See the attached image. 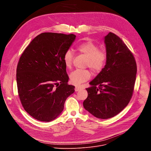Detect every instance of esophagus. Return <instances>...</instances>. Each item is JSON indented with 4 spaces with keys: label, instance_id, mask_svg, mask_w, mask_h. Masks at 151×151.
Instances as JSON below:
<instances>
[{
    "label": "esophagus",
    "instance_id": "obj_1",
    "mask_svg": "<svg viewBox=\"0 0 151 151\" xmlns=\"http://www.w3.org/2000/svg\"><path fill=\"white\" fill-rule=\"evenodd\" d=\"M81 89H82L81 87H78V86H76V87H75V91H78L81 90Z\"/></svg>",
    "mask_w": 151,
    "mask_h": 151
}]
</instances>
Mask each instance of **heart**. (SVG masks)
<instances>
[{
    "label": "heart",
    "instance_id": "b5f03b06",
    "mask_svg": "<svg viewBox=\"0 0 151 151\" xmlns=\"http://www.w3.org/2000/svg\"><path fill=\"white\" fill-rule=\"evenodd\" d=\"M77 50L87 57L86 66L89 67L94 73H99L103 69L107 61V55L106 52L100 50L99 45L93 42L87 41L78 45ZM73 58V55L70 50H68L64 54L63 60L67 68H71ZM90 78L91 73L88 70L77 69L70 75V82L75 85H80L89 80Z\"/></svg>",
    "mask_w": 151,
    "mask_h": 151
}]
</instances>
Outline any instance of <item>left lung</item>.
<instances>
[{"mask_svg": "<svg viewBox=\"0 0 151 151\" xmlns=\"http://www.w3.org/2000/svg\"><path fill=\"white\" fill-rule=\"evenodd\" d=\"M107 61L103 69L86 88L88 97L84 108L97 118L108 119L121 112L130 102L136 81L135 58L115 34L109 32L104 38Z\"/></svg>", "mask_w": 151, "mask_h": 151, "instance_id": "1", "label": "left lung"}]
</instances>
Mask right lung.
<instances>
[{
	"label": "right lung",
	"instance_id": "right-lung-1",
	"mask_svg": "<svg viewBox=\"0 0 151 151\" xmlns=\"http://www.w3.org/2000/svg\"><path fill=\"white\" fill-rule=\"evenodd\" d=\"M76 36L42 33L35 37L19 58L17 68L19 97L33 118L50 122L64 109L67 98L75 91L63 60Z\"/></svg>",
	"mask_w": 151,
	"mask_h": 151
}]
</instances>
